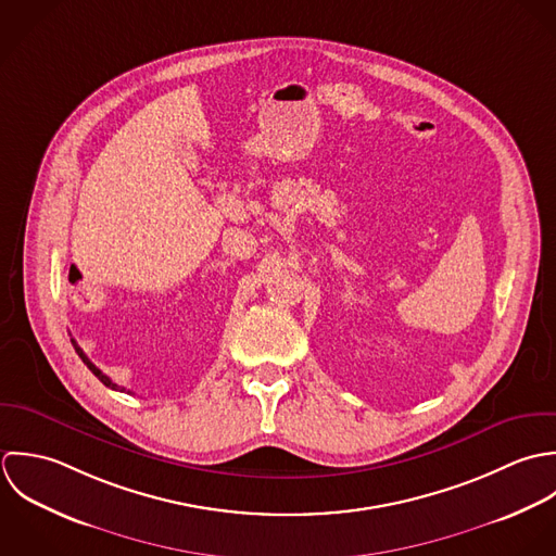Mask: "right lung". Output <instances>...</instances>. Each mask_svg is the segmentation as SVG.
<instances>
[{"mask_svg": "<svg viewBox=\"0 0 556 556\" xmlns=\"http://www.w3.org/2000/svg\"><path fill=\"white\" fill-rule=\"evenodd\" d=\"M71 341H73V345H75V352H77V354L81 356V361L88 365V369H90V371H92V374H94V376H97V378H99V380H101L105 387H110V389H113V391H124V387H117V384L113 382L110 376H105V374H103V371H101V369H99V367H97V365H94V363H92V361L86 356V352H84V350L77 345V341H75V339H71ZM128 393H130V391H128Z\"/></svg>", "mask_w": 556, "mask_h": 556, "instance_id": "right-lung-1", "label": "right lung"}]
</instances>
